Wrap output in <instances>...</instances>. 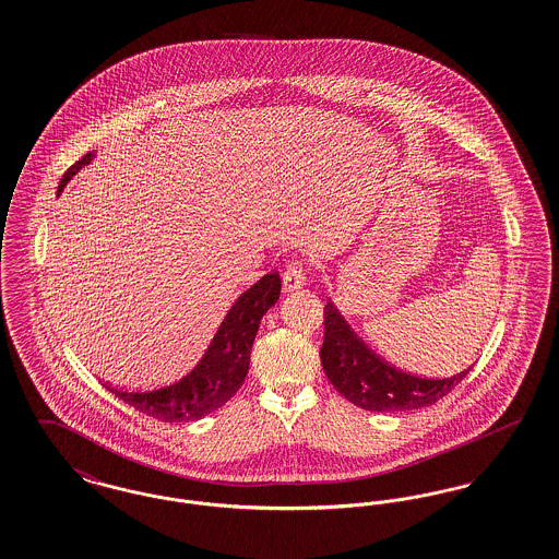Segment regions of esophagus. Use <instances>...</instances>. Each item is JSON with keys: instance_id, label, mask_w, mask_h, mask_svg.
Instances as JSON below:
<instances>
[{"instance_id": "1", "label": "esophagus", "mask_w": 559, "mask_h": 559, "mask_svg": "<svg viewBox=\"0 0 559 559\" xmlns=\"http://www.w3.org/2000/svg\"><path fill=\"white\" fill-rule=\"evenodd\" d=\"M304 283H306V266H304L301 260H295L283 272L285 292H297V289L304 287Z\"/></svg>"}]
</instances>
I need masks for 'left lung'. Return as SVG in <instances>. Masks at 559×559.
<instances>
[{
  "mask_svg": "<svg viewBox=\"0 0 559 559\" xmlns=\"http://www.w3.org/2000/svg\"><path fill=\"white\" fill-rule=\"evenodd\" d=\"M320 360L329 381L344 399L377 413H402L436 404L469 372L467 369L447 379H426L400 371L356 337L331 301L324 306Z\"/></svg>",
  "mask_w": 559,
  "mask_h": 559,
  "instance_id": "left-lung-1",
  "label": "left lung"
}]
</instances>
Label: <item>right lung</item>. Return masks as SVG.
Returning a JSON list of instances; mask_svg holds the SVG:
<instances>
[{"mask_svg": "<svg viewBox=\"0 0 559 559\" xmlns=\"http://www.w3.org/2000/svg\"><path fill=\"white\" fill-rule=\"evenodd\" d=\"M92 159L94 151L71 165L60 180L58 192H62L67 182ZM278 295V272L262 276L242 293L228 310L226 319L222 320L199 365L180 381L144 392L107 385L108 392L128 402L135 411L165 424H187L210 415L239 392L249 371V354L260 329V320L276 304Z\"/></svg>", "mask_w": 559, "mask_h": 559, "instance_id": "right-lung-1", "label": "right lung"}]
</instances>
